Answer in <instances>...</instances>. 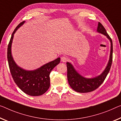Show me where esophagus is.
Masks as SVG:
<instances>
[{"instance_id": "esophagus-1", "label": "esophagus", "mask_w": 121, "mask_h": 121, "mask_svg": "<svg viewBox=\"0 0 121 121\" xmlns=\"http://www.w3.org/2000/svg\"><path fill=\"white\" fill-rule=\"evenodd\" d=\"M61 60L63 62H66L68 60V58L65 56H63L61 57Z\"/></svg>"}]
</instances>
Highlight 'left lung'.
Masks as SVG:
<instances>
[{
  "mask_svg": "<svg viewBox=\"0 0 121 121\" xmlns=\"http://www.w3.org/2000/svg\"><path fill=\"white\" fill-rule=\"evenodd\" d=\"M97 32L102 33L107 36L110 40L111 43L110 56L107 66L106 67L104 71L101 75L93 78H85L81 75H80L76 71L71 63L67 62V77L69 84L71 88L78 92L86 93L91 92L97 89L104 81L106 77L110 71L111 64L112 62V42L111 38L108 34L106 30L101 23H98Z\"/></svg>",
  "mask_w": 121,
  "mask_h": 121,
  "instance_id": "left-lung-1",
  "label": "left lung"
}]
</instances>
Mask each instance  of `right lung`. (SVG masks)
Returning <instances> with one entry per match:
<instances>
[{
    "label": "right lung",
    "instance_id": "right-lung-1",
    "mask_svg": "<svg viewBox=\"0 0 121 121\" xmlns=\"http://www.w3.org/2000/svg\"><path fill=\"white\" fill-rule=\"evenodd\" d=\"M24 22H21L12 33L7 48V60L11 75L17 86L30 96H38L44 94L49 89L50 72L60 63V59L58 58L33 71H26L16 64L11 55V44L14 33Z\"/></svg>",
    "mask_w": 121,
    "mask_h": 121
}]
</instances>
